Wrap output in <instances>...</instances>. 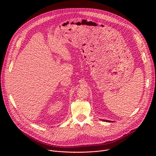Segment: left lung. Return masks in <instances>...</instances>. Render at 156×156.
Here are the masks:
<instances>
[{"instance_id": "8db88e82", "label": "left lung", "mask_w": 156, "mask_h": 156, "mask_svg": "<svg viewBox=\"0 0 156 156\" xmlns=\"http://www.w3.org/2000/svg\"><path fill=\"white\" fill-rule=\"evenodd\" d=\"M103 121H105V122H110V121H109V120H103Z\"/></svg>"}]
</instances>
